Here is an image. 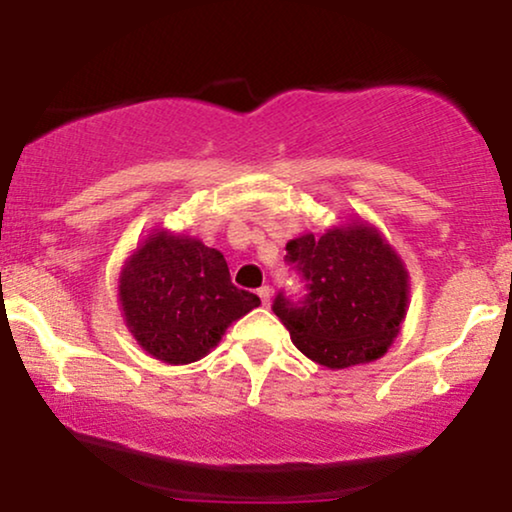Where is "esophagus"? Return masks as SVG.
Masks as SVG:
<instances>
[{
	"label": "esophagus",
	"mask_w": 512,
	"mask_h": 512,
	"mask_svg": "<svg viewBox=\"0 0 512 512\" xmlns=\"http://www.w3.org/2000/svg\"><path fill=\"white\" fill-rule=\"evenodd\" d=\"M270 286H261V289H258V298H261V303L268 307L270 305Z\"/></svg>",
	"instance_id": "34e87169"
}]
</instances>
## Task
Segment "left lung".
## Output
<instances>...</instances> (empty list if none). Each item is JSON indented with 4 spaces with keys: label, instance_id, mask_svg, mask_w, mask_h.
<instances>
[{
    "label": "left lung",
    "instance_id": "left-lung-1",
    "mask_svg": "<svg viewBox=\"0 0 512 512\" xmlns=\"http://www.w3.org/2000/svg\"><path fill=\"white\" fill-rule=\"evenodd\" d=\"M286 261L305 296L277 293L272 312L307 359L342 370L384 356L408 310V270L380 230L354 221L305 233L286 244Z\"/></svg>",
    "mask_w": 512,
    "mask_h": 512
}]
</instances>
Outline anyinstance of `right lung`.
Returning a JSON list of instances; mask_svg holds the SVG:
<instances>
[{"label":"right lung","instance_id":"add662e5","mask_svg":"<svg viewBox=\"0 0 512 512\" xmlns=\"http://www.w3.org/2000/svg\"><path fill=\"white\" fill-rule=\"evenodd\" d=\"M125 326L158 361L184 366L219 345L226 328L261 305L230 282L221 251L188 235L156 230L118 277Z\"/></svg>","mask_w":512,"mask_h":512}]
</instances>
